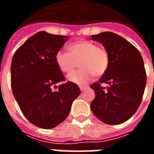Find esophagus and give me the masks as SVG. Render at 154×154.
<instances>
[{
    "label": "esophagus",
    "mask_w": 154,
    "mask_h": 154,
    "mask_svg": "<svg viewBox=\"0 0 154 154\" xmlns=\"http://www.w3.org/2000/svg\"><path fill=\"white\" fill-rule=\"evenodd\" d=\"M87 89V87H80V90L82 91H83L84 90H86Z\"/></svg>",
    "instance_id": "34e87169"
}]
</instances>
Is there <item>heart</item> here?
<instances>
[{"instance_id": "1", "label": "heart", "mask_w": 154, "mask_h": 154, "mask_svg": "<svg viewBox=\"0 0 154 154\" xmlns=\"http://www.w3.org/2000/svg\"><path fill=\"white\" fill-rule=\"evenodd\" d=\"M67 52L58 50L55 54L57 67L63 72H70L79 64L81 69L67 75V80L83 86L88 83L93 76L100 77L106 72L110 63L106 48L87 40L74 42L67 46Z\"/></svg>"}]
</instances>
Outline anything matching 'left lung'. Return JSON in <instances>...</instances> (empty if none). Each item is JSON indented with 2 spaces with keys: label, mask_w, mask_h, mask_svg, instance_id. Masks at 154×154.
Masks as SVG:
<instances>
[{
  "label": "left lung",
  "mask_w": 154,
  "mask_h": 154,
  "mask_svg": "<svg viewBox=\"0 0 154 154\" xmlns=\"http://www.w3.org/2000/svg\"><path fill=\"white\" fill-rule=\"evenodd\" d=\"M109 53L110 63L106 72L91 87L96 97L91 109L96 117L107 125L125 122L139 109L147 81L143 60L129 41L112 32L91 35ZM107 84L102 87L101 84Z\"/></svg>",
  "instance_id": "8db88e82"
}]
</instances>
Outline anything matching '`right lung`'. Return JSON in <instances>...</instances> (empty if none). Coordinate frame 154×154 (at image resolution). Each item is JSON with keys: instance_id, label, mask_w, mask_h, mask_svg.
Listing matches in <instances>:
<instances>
[{"instance_id": "1", "label": "right lung", "mask_w": 154, "mask_h": 154, "mask_svg": "<svg viewBox=\"0 0 154 154\" xmlns=\"http://www.w3.org/2000/svg\"><path fill=\"white\" fill-rule=\"evenodd\" d=\"M67 40V36L38 32L15 51L12 58L13 95L26 119L42 129H53L63 122L81 93L77 84L71 82L61 84L56 91L52 90L54 85L66 81L55 54Z\"/></svg>"}]
</instances>
